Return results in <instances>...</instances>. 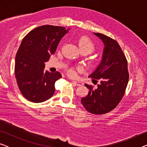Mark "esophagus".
Masks as SVG:
<instances>
[{
  "mask_svg": "<svg viewBox=\"0 0 147 147\" xmlns=\"http://www.w3.org/2000/svg\"><path fill=\"white\" fill-rule=\"evenodd\" d=\"M73 83H74L76 86H78L83 85V83H82V82H80V81H76V80H74Z\"/></svg>",
  "mask_w": 147,
  "mask_h": 147,
  "instance_id": "34e87169",
  "label": "esophagus"
}]
</instances>
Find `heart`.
<instances>
[{
	"label": "heart",
	"mask_w": 147,
	"mask_h": 147,
	"mask_svg": "<svg viewBox=\"0 0 147 147\" xmlns=\"http://www.w3.org/2000/svg\"><path fill=\"white\" fill-rule=\"evenodd\" d=\"M80 49L81 51H86L88 53H91L95 49V45L94 42L88 37H82L78 41ZM69 74L70 75H74V71L73 69L69 70Z\"/></svg>",
	"instance_id": "b5f03b06"
}]
</instances>
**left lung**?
<instances>
[{
    "mask_svg": "<svg viewBox=\"0 0 147 147\" xmlns=\"http://www.w3.org/2000/svg\"><path fill=\"white\" fill-rule=\"evenodd\" d=\"M104 42L103 58L100 65L90 77L100 82L96 88L85 84L88 94L81 102L88 112L94 114H104L114 109L125 94L129 73L128 62L118 42L104 34L94 33Z\"/></svg>",
    "mask_w": 147,
    "mask_h": 147,
    "instance_id": "1",
    "label": "left lung"
}]
</instances>
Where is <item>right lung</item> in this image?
I'll return each mask as SVG.
<instances>
[{"label":"right lung","instance_id":"add662e5","mask_svg":"<svg viewBox=\"0 0 147 147\" xmlns=\"http://www.w3.org/2000/svg\"><path fill=\"white\" fill-rule=\"evenodd\" d=\"M67 32L63 27L43 25L23 38L15 57V74L20 91L30 102H43L53 95L55 82L62 76L59 71H45L44 63Z\"/></svg>","mask_w":147,"mask_h":147}]
</instances>
